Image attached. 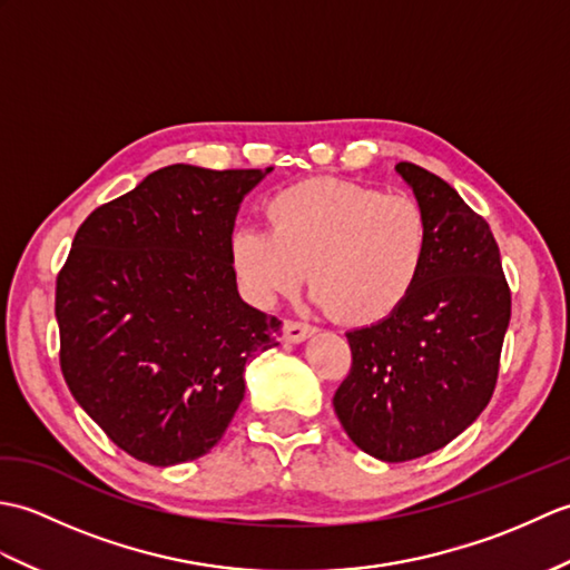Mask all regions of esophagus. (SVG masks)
Instances as JSON below:
<instances>
[{
  "instance_id": "esophagus-1",
  "label": "esophagus",
  "mask_w": 570,
  "mask_h": 570,
  "mask_svg": "<svg viewBox=\"0 0 570 570\" xmlns=\"http://www.w3.org/2000/svg\"><path fill=\"white\" fill-rule=\"evenodd\" d=\"M313 325H308V323H304V321H284V341H288V343H304L306 337H311L313 335Z\"/></svg>"
}]
</instances>
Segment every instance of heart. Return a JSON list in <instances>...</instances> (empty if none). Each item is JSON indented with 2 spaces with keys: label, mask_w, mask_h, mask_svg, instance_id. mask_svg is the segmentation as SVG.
Wrapping results in <instances>:
<instances>
[{
  "label": "heart",
  "mask_w": 570,
  "mask_h": 570,
  "mask_svg": "<svg viewBox=\"0 0 570 570\" xmlns=\"http://www.w3.org/2000/svg\"><path fill=\"white\" fill-rule=\"evenodd\" d=\"M266 227H239L229 262L257 304L296 294L306 282L333 318L372 325L414 294L431 249V223L406 193L343 178H308L264 203Z\"/></svg>",
  "instance_id": "obj_1"
}]
</instances>
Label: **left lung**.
<instances>
[{
  "label": "left lung",
  "mask_w": 570,
  "mask_h": 570,
  "mask_svg": "<svg viewBox=\"0 0 570 570\" xmlns=\"http://www.w3.org/2000/svg\"><path fill=\"white\" fill-rule=\"evenodd\" d=\"M396 171L429 215V259L402 308L347 333L353 365L333 396L350 441L384 463L439 451L480 416L512 316L485 217L426 168Z\"/></svg>",
  "instance_id": "left-lung-1"
}]
</instances>
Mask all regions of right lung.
<instances>
[{
    "label": "right lung",
    "instance_id": "obj_1",
    "mask_svg": "<svg viewBox=\"0 0 570 570\" xmlns=\"http://www.w3.org/2000/svg\"><path fill=\"white\" fill-rule=\"evenodd\" d=\"M272 168L174 164L95 208L56 278L60 370L115 445L149 465L205 455L282 321L247 306L229 262L242 198Z\"/></svg>",
    "mask_w": 570,
    "mask_h": 570
}]
</instances>
